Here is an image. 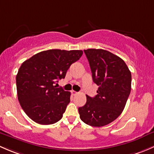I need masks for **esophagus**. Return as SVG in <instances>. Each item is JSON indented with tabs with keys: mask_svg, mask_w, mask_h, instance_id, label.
Wrapping results in <instances>:
<instances>
[{
	"mask_svg": "<svg viewBox=\"0 0 154 154\" xmlns=\"http://www.w3.org/2000/svg\"><path fill=\"white\" fill-rule=\"evenodd\" d=\"M71 93H72V96H76V95L78 94V93H77V92L74 91V90H72V91H71Z\"/></svg>",
	"mask_w": 154,
	"mask_h": 154,
	"instance_id": "34e87169",
	"label": "esophagus"
}]
</instances>
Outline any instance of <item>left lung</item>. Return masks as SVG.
<instances>
[{"mask_svg":"<svg viewBox=\"0 0 154 154\" xmlns=\"http://www.w3.org/2000/svg\"><path fill=\"white\" fill-rule=\"evenodd\" d=\"M90 64L94 83L99 86L95 97L79 108L85 124L102 127L116 119L124 110L131 90V72L117 55L101 49L84 50Z\"/></svg>","mask_w":154,"mask_h":154,"instance_id":"obj_1","label":"left lung"}]
</instances>
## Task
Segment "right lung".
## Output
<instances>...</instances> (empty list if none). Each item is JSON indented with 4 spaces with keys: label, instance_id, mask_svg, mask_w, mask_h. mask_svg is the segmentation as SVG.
I'll return each instance as SVG.
<instances>
[{
    "label": "right lung",
    "instance_id": "right-lung-1",
    "mask_svg": "<svg viewBox=\"0 0 154 154\" xmlns=\"http://www.w3.org/2000/svg\"><path fill=\"white\" fill-rule=\"evenodd\" d=\"M82 50H49L35 54L22 63L16 75L18 99L26 115L40 125L59 121L70 101V93L55 84L65 78Z\"/></svg>",
    "mask_w": 154,
    "mask_h": 154
}]
</instances>
